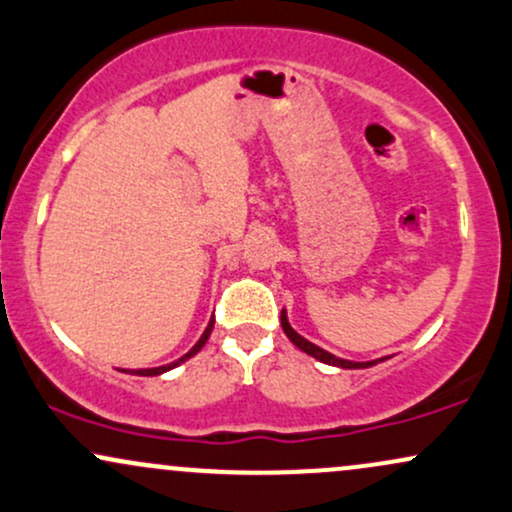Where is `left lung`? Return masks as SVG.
<instances>
[{
  "mask_svg": "<svg viewBox=\"0 0 512 512\" xmlns=\"http://www.w3.org/2000/svg\"><path fill=\"white\" fill-rule=\"evenodd\" d=\"M281 327H284V334L291 339V344H296L298 349L303 351V354L317 358L320 363H327V366H337V368H346V370H356V368H370V366H378L380 361H387V358H375V361H346V358H339L330 354V351L320 349V346L308 342V339L301 337L293 327L289 325V315H286V310H281Z\"/></svg>",
  "mask_w": 512,
  "mask_h": 512,
  "instance_id": "8db88e82",
  "label": "left lung"
}]
</instances>
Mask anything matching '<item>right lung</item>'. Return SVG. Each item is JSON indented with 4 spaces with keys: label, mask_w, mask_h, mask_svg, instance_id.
I'll use <instances>...</instances> for the list:
<instances>
[{
    "label": "right lung",
    "mask_w": 512,
    "mask_h": 512,
    "mask_svg": "<svg viewBox=\"0 0 512 512\" xmlns=\"http://www.w3.org/2000/svg\"><path fill=\"white\" fill-rule=\"evenodd\" d=\"M211 330H214V317H211V320H209L207 330H204L202 337H199V342H197L195 346H192V349L187 351L185 356H180L178 361H173V363H166V366H158V368H139V370H132V373H129V370H122V373H129V375H144V378H151V375H163V373H168V370L178 368L180 363H185L187 358H192V356H195V354H199V351H202V346L207 344V339H209Z\"/></svg>",
    "instance_id": "1"
}]
</instances>
